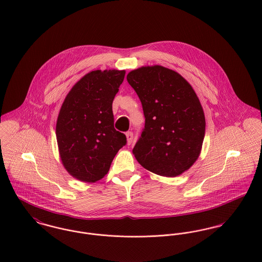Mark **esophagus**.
Listing matches in <instances>:
<instances>
[{"label": "esophagus", "instance_id": "1", "mask_svg": "<svg viewBox=\"0 0 262 262\" xmlns=\"http://www.w3.org/2000/svg\"><path fill=\"white\" fill-rule=\"evenodd\" d=\"M126 137H127V142H128V144H131L132 141H133V132H132V131L126 132Z\"/></svg>", "mask_w": 262, "mask_h": 262}]
</instances>
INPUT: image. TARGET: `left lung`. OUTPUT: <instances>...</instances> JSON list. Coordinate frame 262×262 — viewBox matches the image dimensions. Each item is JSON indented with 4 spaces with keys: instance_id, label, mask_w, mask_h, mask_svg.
<instances>
[{
    "instance_id": "obj_1",
    "label": "left lung",
    "mask_w": 262,
    "mask_h": 262,
    "mask_svg": "<svg viewBox=\"0 0 262 262\" xmlns=\"http://www.w3.org/2000/svg\"><path fill=\"white\" fill-rule=\"evenodd\" d=\"M142 105L144 128L133 153L151 172L177 177L198 159L205 115L191 85L178 73L160 66L143 67L127 75Z\"/></svg>"
}]
</instances>
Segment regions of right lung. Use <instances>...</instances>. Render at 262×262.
<instances>
[{
    "instance_id": "1",
    "label": "right lung",
    "mask_w": 262,
    "mask_h": 262,
    "mask_svg": "<svg viewBox=\"0 0 262 262\" xmlns=\"http://www.w3.org/2000/svg\"><path fill=\"white\" fill-rule=\"evenodd\" d=\"M124 71H95L78 80L67 96L56 123L61 161L75 179L95 183L109 171L119 149L127 143L114 128L113 100Z\"/></svg>"
}]
</instances>
